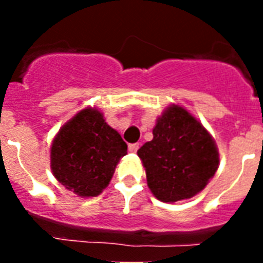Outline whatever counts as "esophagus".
<instances>
[{
	"mask_svg": "<svg viewBox=\"0 0 263 263\" xmlns=\"http://www.w3.org/2000/svg\"><path fill=\"white\" fill-rule=\"evenodd\" d=\"M138 147H139L138 143H130V145H129V152L130 153H136L137 150H138Z\"/></svg>",
	"mask_w": 263,
	"mask_h": 263,
	"instance_id": "esophagus-1",
	"label": "esophagus"
}]
</instances>
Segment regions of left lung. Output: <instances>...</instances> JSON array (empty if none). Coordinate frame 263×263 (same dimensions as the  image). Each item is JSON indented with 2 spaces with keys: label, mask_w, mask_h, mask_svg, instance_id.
<instances>
[{
  "label": "left lung",
  "mask_w": 263,
  "mask_h": 263,
  "mask_svg": "<svg viewBox=\"0 0 263 263\" xmlns=\"http://www.w3.org/2000/svg\"><path fill=\"white\" fill-rule=\"evenodd\" d=\"M153 136L137 154L158 200L175 203L204 190L218 167L217 147L205 127L184 108L170 105Z\"/></svg>",
  "instance_id": "obj_1"
}]
</instances>
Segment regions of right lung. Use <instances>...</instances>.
<instances>
[{
	"mask_svg": "<svg viewBox=\"0 0 263 263\" xmlns=\"http://www.w3.org/2000/svg\"><path fill=\"white\" fill-rule=\"evenodd\" d=\"M127 145L96 108L83 109L63 125L51 146V170L58 182L81 197L104 191Z\"/></svg>",
	"mask_w": 263,
	"mask_h": 263,
	"instance_id": "obj_1",
	"label": "right lung"
}]
</instances>
